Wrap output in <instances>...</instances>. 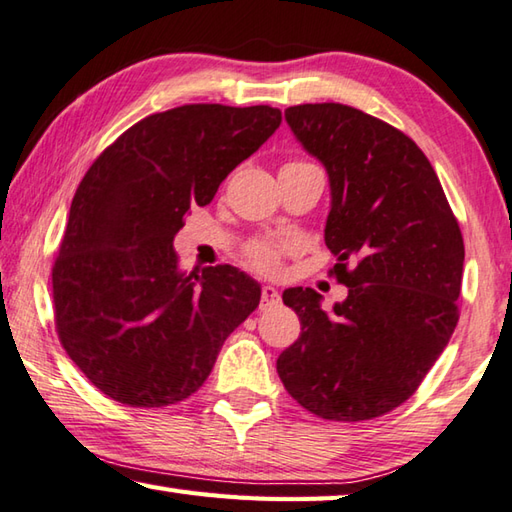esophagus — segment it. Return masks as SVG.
Listing matches in <instances>:
<instances>
[{
	"instance_id": "esophagus-1",
	"label": "esophagus",
	"mask_w": 512,
	"mask_h": 512,
	"mask_svg": "<svg viewBox=\"0 0 512 512\" xmlns=\"http://www.w3.org/2000/svg\"><path fill=\"white\" fill-rule=\"evenodd\" d=\"M277 302H280V295H277V288L275 286H264L262 288V309H271V306H275Z\"/></svg>"
}]
</instances>
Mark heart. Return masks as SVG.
Instances as JSON below:
<instances>
[{
  "label": "heart",
  "mask_w": 512,
  "mask_h": 512,
  "mask_svg": "<svg viewBox=\"0 0 512 512\" xmlns=\"http://www.w3.org/2000/svg\"><path fill=\"white\" fill-rule=\"evenodd\" d=\"M288 165H295V163H288ZM291 248L284 241H271V239H259L253 241L246 248V264L250 268H255L257 273H264V275H273L277 268H280V259L286 253V250Z\"/></svg>",
  "instance_id": "b5f03b06"
}]
</instances>
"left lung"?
<instances>
[{"mask_svg": "<svg viewBox=\"0 0 512 512\" xmlns=\"http://www.w3.org/2000/svg\"><path fill=\"white\" fill-rule=\"evenodd\" d=\"M284 118L327 170L324 244L349 295L327 313L313 288H286L302 333L277 374L311 414L367 421L405 403L448 347L463 237L434 167L403 132L340 102L288 107Z\"/></svg>", "mask_w": 512, "mask_h": 512, "instance_id": "1", "label": "left lung"}]
</instances>
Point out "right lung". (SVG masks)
<instances>
[{
	"label": "right lung",
	"mask_w": 512,
	"mask_h": 512,
	"mask_svg": "<svg viewBox=\"0 0 512 512\" xmlns=\"http://www.w3.org/2000/svg\"><path fill=\"white\" fill-rule=\"evenodd\" d=\"M282 123L268 105H183L116 138L80 181L53 264L55 327L102 394L163 407L206 383L262 286L235 266L179 271L174 237L194 206Z\"/></svg>",
	"instance_id": "obj_1"
}]
</instances>
